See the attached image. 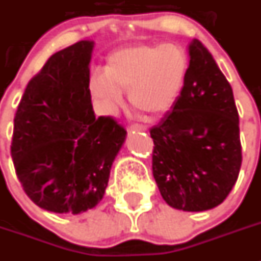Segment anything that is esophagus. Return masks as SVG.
I'll list each match as a JSON object with an SVG mask.
<instances>
[{"instance_id": "34e87169", "label": "esophagus", "mask_w": 261, "mask_h": 261, "mask_svg": "<svg viewBox=\"0 0 261 261\" xmlns=\"http://www.w3.org/2000/svg\"><path fill=\"white\" fill-rule=\"evenodd\" d=\"M130 129H132V130H140V132H144V130H146V126L142 125V124H133V125H130Z\"/></svg>"}]
</instances>
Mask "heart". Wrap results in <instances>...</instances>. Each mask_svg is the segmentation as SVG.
Wrapping results in <instances>:
<instances>
[{"instance_id": "b5f03b06", "label": "heart", "mask_w": 261, "mask_h": 261, "mask_svg": "<svg viewBox=\"0 0 261 261\" xmlns=\"http://www.w3.org/2000/svg\"><path fill=\"white\" fill-rule=\"evenodd\" d=\"M189 57L179 44H137L113 51L106 72L93 73L90 90L104 113H115L122 91L142 113L155 117L177 103L189 73Z\"/></svg>"}]
</instances>
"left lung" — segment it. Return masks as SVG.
Masks as SVG:
<instances>
[{
  "label": "left lung",
  "mask_w": 261,
  "mask_h": 261,
  "mask_svg": "<svg viewBox=\"0 0 261 261\" xmlns=\"http://www.w3.org/2000/svg\"><path fill=\"white\" fill-rule=\"evenodd\" d=\"M189 73L177 103L150 129L153 177L169 206L204 211L230 194L242 166L232 88L202 42L189 46Z\"/></svg>",
  "instance_id": "left-lung-1"
}]
</instances>
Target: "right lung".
Here are the masks:
<instances>
[{
  "mask_svg": "<svg viewBox=\"0 0 261 261\" xmlns=\"http://www.w3.org/2000/svg\"><path fill=\"white\" fill-rule=\"evenodd\" d=\"M93 42L51 55L14 117L12 158L23 191L43 210L80 214L99 203L126 130L91 103Z\"/></svg>",
  "mask_w": 261,
  "mask_h": 261,
  "instance_id": "obj_1",
  "label": "right lung"
}]
</instances>
